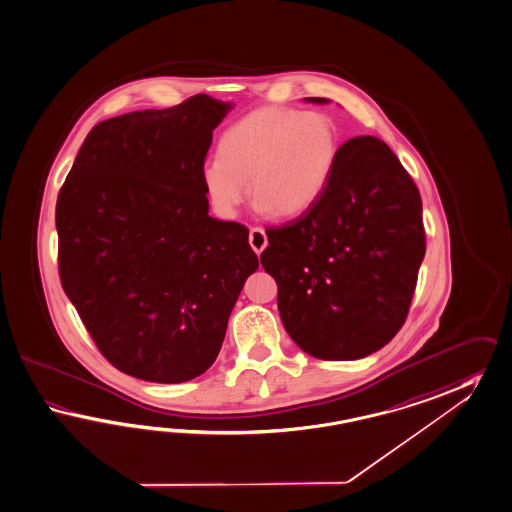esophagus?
Listing matches in <instances>:
<instances>
[{"instance_id": "1", "label": "esophagus", "mask_w": 512, "mask_h": 512, "mask_svg": "<svg viewBox=\"0 0 512 512\" xmlns=\"http://www.w3.org/2000/svg\"><path fill=\"white\" fill-rule=\"evenodd\" d=\"M250 247L256 252V254H262L263 249L267 247V236H265V230L260 226H252L249 234Z\"/></svg>"}]
</instances>
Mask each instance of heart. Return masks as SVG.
I'll return each instance as SVG.
<instances>
[{
    "instance_id": "heart-1",
    "label": "heart",
    "mask_w": 512,
    "mask_h": 512,
    "mask_svg": "<svg viewBox=\"0 0 512 512\" xmlns=\"http://www.w3.org/2000/svg\"><path fill=\"white\" fill-rule=\"evenodd\" d=\"M338 154V132L327 115L262 107L223 133L219 156L204 159L200 180L223 217H234L249 197L247 180L262 210L291 217L321 197Z\"/></svg>"
}]
</instances>
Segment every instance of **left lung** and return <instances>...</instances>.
<instances>
[{
  "label": "left lung",
  "mask_w": 512,
  "mask_h": 512,
  "mask_svg": "<svg viewBox=\"0 0 512 512\" xmlns=\"http://www.w3.org/2000/svg\"><path fill=\"white\" fill-rule=\"evenodd\" d=\"M265 234L260 260L276 280L282 323L304 353L364 358L405 325L425 228L420 191L384 141L360 135L343 143L321 197Z\"/></svg>",
  "instance_id": "left-lung-1"
}]
</instances>
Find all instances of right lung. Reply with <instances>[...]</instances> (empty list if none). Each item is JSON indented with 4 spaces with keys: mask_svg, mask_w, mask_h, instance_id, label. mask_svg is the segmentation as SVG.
Segmentation results:
<instances>
[{
    "mask_svg": "<svg viewBox=\"0 0 512 512\" xmlns=\"http://www.w3.org/2000/svg\"><path fill=\"white\" fill-rule=\"evenodd\" d=\"M228 109L195 94L104 120L59 191L61 286L105 360L135 379L202 375L258 269L249 228L210 217L200 180Z\"/></svg>",
    "mask_w": 512,
    "mask_h": 512,
    "instance_id": "1",
    "label": "right lung"
}]
</instances>
